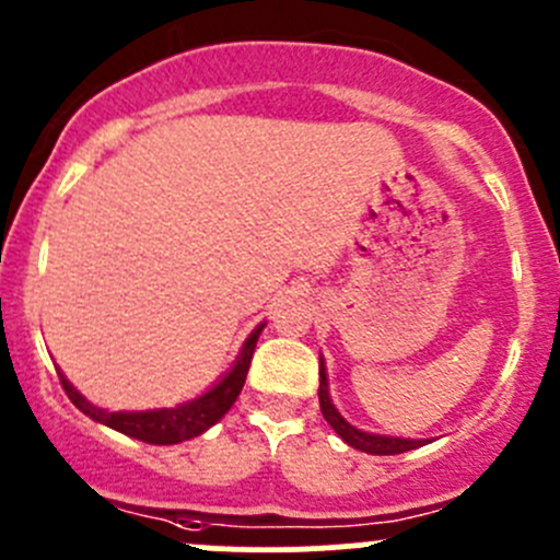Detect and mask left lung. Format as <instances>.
<instances>
[{
  "label": "left lung",
  "mask_w": 560,
  "mask_h": 560,
  "mask_svg": "<svg viewBox=\"0 0 560 560\" xmlns=\"http://www.w3.org/2000/svg\"><path fill=\"white\" fill-rule=\"evenodd\" d=\"M319 409L322 417L327 420V425L349 444V447L360 450V453H369V455H400V453H409V450L422 447L428 444V439H398V436H380V433H365L360 428L349 425L347 420L341 417V411L332 406L330 400V389H327V369H325V360L319 358Z\"/></svg>",
  "instance_id": "1"
}]
</instances>
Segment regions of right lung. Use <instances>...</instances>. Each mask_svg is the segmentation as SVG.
Returning a JSON list of instances; mask_svg holds the SVG:
<instances>
[{
	"instance_id": "add662e5",
	"label": "right lung",
	"mask_w": 560,
	"mask_h": 560,
	"mask_svg": "<svg viewBox=\"0 0 560 560\" xmlns=\"http://www.w3.org/2000/svg\"><path fill=\"white\" fill-rule=\"evenodd\" d=\"M262 327L265 322L254 327L252 336H248L244 347H241V354L235 358V363L230 365V371L217 382V385L208 387L206 393L197 395V398L186 400V404L167 406V409L107 411L103 406H94L92 400L83 398L61 371H59V380L61 385H65V393L70 395V400L83 411V415L92 417L94 422H103V425L113 428V431L124 433V436L140 439V442L145 444L189 442V439L200 436V433H206L208 428L217 425V422L228 415L230 406L235 404V398H238L241 389H244L254 347H257V338L259 332H262Z\"/></svg>"
}]
</instances>
